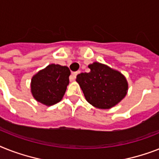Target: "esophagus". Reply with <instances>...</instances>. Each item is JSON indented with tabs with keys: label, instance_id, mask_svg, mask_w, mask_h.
<instances>
[{
	"label": "esophagus",
	"instance_id": "obj_1",
	"mask_svg": "<svg viewBox=\"0 0 159 159\" xmlns=\"http://www.w3.org/2000/svg\"><path fill=\"white\" fill-rule=\"evenodd\" d=\"M78 73H80V71H77V72H73V73H72V77H73V80H75L76 77H77V75L78 74Z\"/></svg>",
	"mask_w": 159,
	"mask_h": 159
}]
</instances>
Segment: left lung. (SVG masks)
Instances as JSON below:
<instances>
[{"label": "left lung", "instance_id": "left-lung-1", "mask_svg": "<svg viewBox=\"0 0 159 159\" xmlns=\"http://www.w3.org/2000/svg\"><path fill=\"white\" fill-rule=\"evenodd\" d=\"M88 68L91 71L78 74L76 81L91 105L101 109H110L126 96L128 83L120 72L98 62Z\"/></svg>", "mask_w": 159, "mask_h": 159}]
</instances>
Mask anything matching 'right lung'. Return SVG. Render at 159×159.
<instances>
[{
    "label": "right lung",
    "mask_w": 159,
    "mask_h": 159,
    "mask_svg": "<svg viewBox=\"0 0 159 159\" xmlns=\"http://www.w3.org/2000/svg\"><path fill=\"white\" fill-rule=\"evenodd\" d=\"M70 70L67 66L51 64L35 74L31 92L37 101L50 106L62 100L69 83Z\"/></svg>",
    "instance_id": "obj_1"
}]
</instances>
